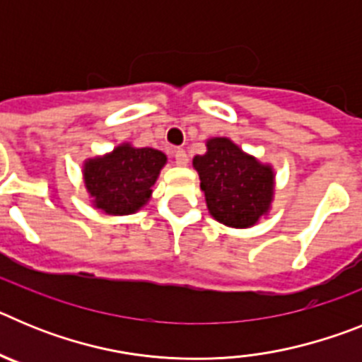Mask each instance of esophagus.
Here are the masks:
<instances>
[{
  "label": "esophagus",
  "mask_w": 362,
  "mask_h": 362,
  "mask_svg": "<svg viewBox=\"0 0 362 362\" xmlns=\"http://www.w3.org/2000/svg\"><path fill=\"white\" fill-rule=\"evenodd\" d=\"M174 158H175V163H177L179 166H187L188 165V153L185 152L183 148L175 150Z\"/></svg>",
  "instance_id": "esophagus-1"
}]
</instances>
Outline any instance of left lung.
Instances as JSON below:
<instances>
[{
  "label": "left lung",
  "mask_w": 362,
  "mask_h": 362,
  "mask_svg": "<svg viewBox=\"0 0 362 362\" xmlns=\"http://www.w3.org/2000/svg\"><path fill=\"white\" fill-rule=\"evenodd\" d=\"M210 216L232 228H250L270 212L276 174L270 165L228 137L206 139V152L192 161Z\"/></svg>",
  "instance_id": "obj_1"
}]
</instances>
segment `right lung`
I'll list each match as a JSON object with an SVG mask.
<instances>
[{
	"label": "right lung",
	"mask_w": 362,
	"mask_h": 362,
	"mask_svg": "<svg viewBox=\"0 0 362 362\" xmlns=\"http://www.w3.org/2000/svg\"><path fill=\"white\" fill-rule=\"evenodd\" d=\"M165 165L166 156L161 150L121 143L105 156L86 159L83 181L94 209L108 216H127L148 203Z\"/></svg>",
	"instance_id": "obj_1"
}]
</instances>
